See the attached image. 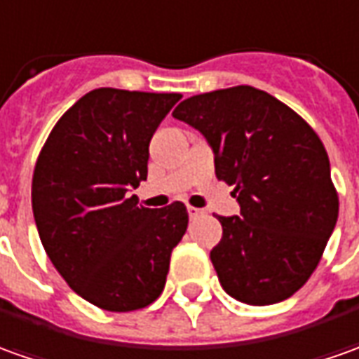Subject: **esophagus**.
I'll list each match as a JSON object with an SVG mask.
<instances>
[{
    "mask_svg": "<svg viewBox=\"0 0 359 359\" xmlns=\"http://www.w3.org/2000/svg\"><path fill=\"white\" fill-rule=\"evenodd\" d=\"M200 214H202V210H198V208H194V206H189V216H190V220H194V218H198Z\"/></svg>",
    "mask_w": 359,
    "mask_h": 359,
    "instance_id": "1",
    "label": "esophagus"
}]
</instances>
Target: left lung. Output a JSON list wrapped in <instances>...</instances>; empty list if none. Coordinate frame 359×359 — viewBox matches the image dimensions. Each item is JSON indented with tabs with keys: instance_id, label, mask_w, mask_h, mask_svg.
Returning <instances> with one entry per match:
<instances>
[{
	"instance_id": "1",
	"label": "left lung",
	"mask_w": 359,
	"mask_h": 359,
	"mask_svg": "<svg viewBox=\"0 0 359 359\" xmlns=\"http://www.w3.org/2000/svg\"><path fill=\"white\" fill-rule=\"evenodd\" d=\"M172 116L206 137L216 177L240 202V216H216L222 240L210 259L224 291L255 306L289 299L314 273L338 220L320 137L253 86L192 96Z\"/></svg>"
}]
</instances>
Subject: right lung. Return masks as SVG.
I'll return each instance as SVG.
<instances>
[{"instance_id": "obj_1", "label": "right lung", "mask_w": 359, "mask_h": 359, "mask_svg": "<svg viewBox=\"0 0 359 359\" xmlns=\"http://www.w3.org/2000/svg\"><path fill=\"white\" fill-rule=\"evenodd\" d=\"M180 94L97 88L58 119L33 172V214L48 259L97 309L159 299L189 226L182 202L151 210L129 194L147 179L149 141Z\"/></svg>"}]
</instances>
